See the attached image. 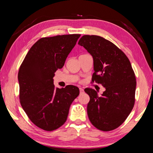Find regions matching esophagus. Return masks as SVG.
Segmentation results:
<instances>
[{"mask_svg":"<svg viewBox=\"0 0 153 153\" xmlns=\"http://www.w3.org/2000/svg\"><path fill=\"white\" fill-rule=\"evenodd\" d=\"M79 92L80 94H82V93L84 92V89L82 88H79Z\"/></svg>","mask_w":153,"mask_h":153,"instance_id":"esophagus-1","label":"esophagus"}]
</instances>
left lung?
<instances>
[{
	"label": "left lung",
	"instance_id": "1",
	"mask_svg": "<svg viewBox=\"0 0 153 153\" xmlns=\"http://www.w3.org/2000/svg\"><path fill=\"white\" fill-rule=\"evenodd\" d=\"M78 45L93 58L92 82L105 88L101 95L92 88L84 90L90 97L89 120L100 130H113L124 122L135 102L136 82L130 62L120 48L100 36L84 35Z\"/></svg>",
	"mask_w": 153,
	"mask_h": 153
}]
</instances>
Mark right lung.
Instances as JSON below:
<instances>
[{
    "instance_id": "add662e5",
    "label": "right lung",
    "mask_w": 153,
    "mask_h": 153,
    "mask_svg": "<svg viewBox=\"0 0 153 153\" xmlns=\"http://www.w3.org/2000/svg\"><path fill=\"white\" fill-rule=\"evenodd\" d=\"M80 34L42 38L25 56L18 73L23 109L36 126L53 131L63 126L69 107L79 94L77 86L55 88V73L63 67Z\"/></svg>"
}]
</instances>
